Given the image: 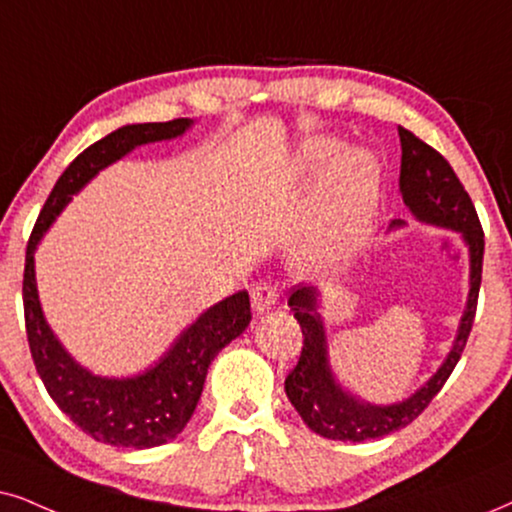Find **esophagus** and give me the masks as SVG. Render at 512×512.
<instances>
[{"label":"esophagus","mask_w":512,"mask_h":512,"mask_svg":"<svg viewBox=\"0 0 512 512\" xmlns=\"http://www.w3.org/2000/svg\"><path fill=\"white\" fill-rule=\"evenodd\" d=\"M250 300H252V312L267 314L269 309H274L278 304V290L274 283L260 281L250 288Z\"/></svg>","instance_id":"esophagus-1"}]
</instances>
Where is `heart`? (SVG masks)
<instances>
[{
  "label": "heart",
  "instance_id": "obj_1",
  "mask_svg": "<svg viewBox=\"0 0 512 512\" xmlns=\"http://www.w3.org/2000/svg\"><path fill=\"white\" fill-rule=\"evenodd\" d=\"M335 153L331 141L304 146V170L316 172ZM380 172L371 155L345 151L323 172L319 193L304 189L297 203L314 210L312 231L302 245V260L312 269H333L347 262L364 243L378 200Z\"/></svg>",
  "mask_w": 512,
  "mask_h": 512
}]
</instances>
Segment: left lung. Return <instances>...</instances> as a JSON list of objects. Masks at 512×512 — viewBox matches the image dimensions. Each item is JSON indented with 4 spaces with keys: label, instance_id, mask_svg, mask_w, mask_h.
<instances>
[{
    "label": "left lung",
    "instance_id": "8db88e82",
    "mask_svg": "<svg viewBox=\"0 0 512 512\" xmlns=\"http://www.w3.org/2000/svg\"><path fill=\"white\" fill-rule=\"evenodd\" d=\"M401 141V170L399 191L406 208L423 224L442 226L458 231L470 252V293L465 312L461 316L454 347L446 354L444 364L420 390L409 399L397 404H368L354 397L342 387L331 371L328 361L326 328L319 314V290L314 286H297L290 295V309L300 323L304 342L300 359L286 378V394L295 411L300 413L309 430L326 439L340 442H364L397 432L413 423L420 413L442 390L446 378L461 359L465 342L472 331L477 312V295L482 283V257H484V231L477 217L475 205L456 177L454 167L446 163L442 153L418 139L409 129L399 127ZM401 226V222H392Z\"/></svg>",
    "mask_w": 512,
    "mask_h": 512
}]
</instances>
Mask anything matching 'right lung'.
Segmentation results:
<instances>
[{"label":"right lung","instance_id":"obj_1","mask_svg":"<svg viewBox=\"0 0 512 512\" xmlns=\"http://www.w3.org/2000/svg\"><path fill=\"white\" fill-rule=\"evenodd\" d=\"M191 125L189 118L125 125L84 148L51 189L25 250L23 309L32 361L58 409L96 442L151 449L177 437L196 411L212 359L248 328L250 297L238 290L200 314L144 373L101 378L70 357L44 319L35 283V248L70 198L103 167L137 146L181 137Z\"/></svg>","mask_w":512,"mask_h":512}]
</instances>
